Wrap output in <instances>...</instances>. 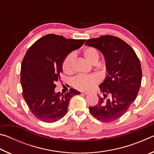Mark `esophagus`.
Here are the masks:
<instances>
[{"mask_svg":"<svg viewBox=\"0 0 154 154\" xmlns=\"http://www.w3.org/2000/svg\"><path fill=\"white\" fill-rule=\"evenodd\" d=\"M83 94H85V95H88V94H89V92H83Z\"/></svg>","mask_w":154,"mask_h":154,"instance_id":"obj_1","label":"esophagus"}]
</instances>
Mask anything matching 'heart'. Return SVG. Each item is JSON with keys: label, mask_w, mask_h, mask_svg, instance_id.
Wrapping results in <instances>:
<instances>
[{"label": "heart", "mask_w": 154, "mask_h": 154, "mask_svg": "<svg viewBox=\"0 0 154 154\" xmlns=\"http://www.w3.org/2000/svg\"><path fill=\"white\" fill-rule=\"evenodd\" d=\"M83 56L85 59L92 64H96L99 60V54L95 48L88 47L83 50ZM74 54H70L64 58L62 62V70L65 73H70L72 71V62ZM98 78L94 75H78L72 80L73 86L79 90H88L98 82Z\"/></svg>", "instance_id": "1"}]
</instances>
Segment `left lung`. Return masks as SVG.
<instances>
[{
    "instance_id": "8db88e82",
    "label": "left lung",
    "mask_w": 154,
    "mask_h": 154,
    "mask_svg": "<svg viewBox=\"0 0 154 154\" xmlns=\"http://www.w3.org/2000/svg\"><path fill=\"white\" fill-rule=\"evenodd\" d=\"M85 45L103 54L107 74L99 85L103 96L96 106L89 107L98 120L110 122L126 113L136 99L142 80L140 60L134 49L125 41L110 35L87 40Z\"/></svg>"
}]
</instances>
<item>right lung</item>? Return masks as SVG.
<instances>
[{
	"label": "right lung",
	"mask_w": 154,
	"mask_h": 154,
	"mask_svg": "<svg viewBox=\"0 0 154 154\" xmlns=\"http://www.w3.org/2000/svg\"><path fill=\"white\" fill-rule=\"evenodd\" d=\"M84 39H66L49 34L28 49L21 66L20 83L23 97L30 111L39 120L53 123L66 115L71 98L80 92H55V84L62 72V62L72 51L80 48Z\"/></svg>",
	"instance_id": "add662e5"
}]
</instances>
